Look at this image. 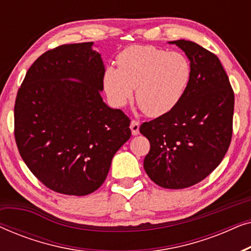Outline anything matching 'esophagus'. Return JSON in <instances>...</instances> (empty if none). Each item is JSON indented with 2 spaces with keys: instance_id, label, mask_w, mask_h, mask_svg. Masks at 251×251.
<instances>
[{
  "instance_id": "34e87169",
  "label": "esophagus",
  "mask_w": 251,
  "mask_h": 251,
  "mask_svg": "<svg viewBox=\"0 0 251 251\" xmlns=\"http://www.w3.org/2000/svg\"><path fill=\"white\" fill-rule=\"evenodd\" d=\"M139 126L140 123L136 120H132L131 123H130V129H131V132L133 136H137L139 133Z\"/></svg>"
}]
</instances>
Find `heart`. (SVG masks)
Instances as JSON below:
<instances>
[{
	"mask_svg": "<svg viewBox=\"0 0 251 251\" xmlns=\"http://www.w3.org/2000/svg\"><path fill=\"white\" fill-rule=\"evenodd\" d=\"M118 65L104 68L101 84L109 102L123 107L132 98L152 118L166 115L183 99L192 77V65L180 52L153 46H131L118 54Z\"/></svg>",
	"mask_w": 251,
	"mask_h": 251,
	"instance_id": "b5f03b06",
	"label": "heart"
}]
</instances>
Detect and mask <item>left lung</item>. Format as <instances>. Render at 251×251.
Listing matches in <instances>:
<instances>
[{
	"label": "left lung",
	"mask_w": 251,
	"mask_h": 251,
	"mask_svg": "<svg viewBox=\"0 0 251 251\" xmlns=\"http://www.w3.org/2000/svg\"><path fill=\"white\" fill-rule=\"evenodd\" d=\"M192 65L183 99L166 115L144 122L139 131L150 140L144 169L164 188H186L219 166L232 139L234 92L218 57L186 40L171 41Z\"/></svg>",
	"instance_id": "1"
}]
</instances>
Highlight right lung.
<instances>
[{
  "instance_id": "1",
  "label": "right lung",
  "mask_w": 251,
  "mask_h": 251,
  "mask_svg": "<svg viewBox=\"0 0 251 251\" xmlns=\"http://www.w3.org/2000/svg\"><path fill=\"white\" fill-rule=\"evenodd\" d=\"M94 42L47 51L27 71L15 104L20 156L48 188L88 195L104 183L131 136L130 120L102 101L100 53Z\"/></svg>"
}]
</instances>
